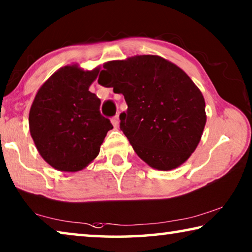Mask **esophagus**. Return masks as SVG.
<instances>
[{
	"mask_svg": "<svg viewBox=\"0 0 252 252\" xmlns=\"http://www.w3.org/2000/svg\"><path fill=\"white\" fill-rule=\"evenodd\" d=\"M119 123H120V118H119V114H117L114 118H112V125H113L115 127H118Z\"/></svg>",
	"mask_w": 252,
	"mask_h": 252,
	"instance_id": "obj_1",
	"label": "esophagus"
}]
</instances>
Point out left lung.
<instances>
[{
  "mask_svg": "<svg viewBox=\"0 0 252 252\" xmlns=\"http://www.w3.org/2000/svg\"><path fill=\"white\" fill-rule=\"evenodd\" d=\"M98 83L123 94L120 129L143 161L177 168L196 149L206 123L205 101L193 81L159 56H134L103 65Z\"/></svg>",
  "mask_w": 252,
  "mask_h": 252,
  "instance_id": "8db88e82",
  "label": "left lung"
}]
</instances>
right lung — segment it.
<instances>
[{"label": "right lung", "mask_w": 252, "mask_h": 252, "mask_svg": "<svg viewBox=\"0 0 252 252\" xmlns=\"http://www.w3.org/2000/svg\"><path fill=\"white\" fill-rule=\"evenodd\" d=\"M99 68L58 69L40 87L29 113L30 133L41 157L55 169L78 171L97 157L113 126L89 91Z\"/></svg>", "instance_id": "1"}]
</instances>
